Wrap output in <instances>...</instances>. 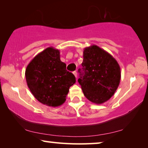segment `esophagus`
<instances>
[{"instance_id": "1", "label": "esophagus", "mask_w": 148, "mask_h": 148, "mask_svg": "<svg viewBox=\"0 0 148 148\" xmlns=\"http://www.w3.org/2000/svg\"><path fill=\"white\" fill-rule=\"evenodd\" d=\"M73 75H74L75 77L76 78L77 77V73L76 71H73Z\"/></svg>"}]
</instances>
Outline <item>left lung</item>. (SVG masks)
<instances>
[{"mask_svg": "<svg viewBox=\"0 0 148 148\" xmlns=\"http://www.w3.org/2000/svg\"><path fill=\"white\" fill-rule=\"evenodd\" d=\"M82 62L84 73L78 79L84 96L90 102L101 104L108 101L120 84V66L106 50L96 45L84 50Z\"/></svg>", "mask_w": 148, "mask_h": 148, "instance_id": "1", "label": "left lung"}]
</instances>
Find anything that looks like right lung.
<instances>
[{
	"mask_svg": "<svg viewBox=\"0 0 148 148\" xmlns=\"http://www.w3.org/2000/svg\"><path fill=\"white\" fill-rule=\"evenodd\" d=\"M25 74L28 88L36 100L52 107L65 102L69 88L76 82L60 60L59 50L53 47L38 54L28 64Z\"/></svg>",
	"mask_w": 148,
	"mask_h": 148,
	"instance_id": "1",
	"label": "right lung"
}]
</instances>
